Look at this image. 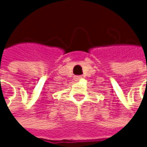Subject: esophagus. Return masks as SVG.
<instances>
[{"label": "esophagus", "instance_id": "esophagus-1", "mask_svg": "<svg viewBox=\"0 0 147 147\" xmlns=\"http://www.w3.org/2000/svg\"><path fill=\"white\" fill-rule=\"evenodd\" d=\"M74 79H75V81H80L82 79V77L81 76H75Z\"/></svg>", "mask_w": 147, "mask_h": 147}]
</instances>
